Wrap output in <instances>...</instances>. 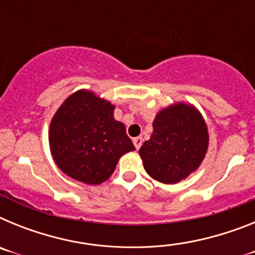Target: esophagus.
I'll list each match as a JSON object with an SVG mask.
<instances>
[{
  "instance_id": "obj_1",
  "label": "esophagus",
  "mask_w": 255,
  "mask_h": 255,
  "mask_svg": "<svg viewBox=\"0 0 255 255\" xmlns=\"http://www.w3.org/2000/svg\"><path fill=\"white\" fill-rule=\"evenodd\" d=\"M132 143H134L135 148H136V149H139V148L141 147V143H143V139H141L140 136H138V138H134V139H132Z\"/></svg>"
}]
</instances>
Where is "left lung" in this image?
<instances>
[{
	"label": "left lung",
	"mask_w": 255,
	"mask_h": 255,
	"mask_svg": "<svg viewBox=\"0 0 255 255\" xmlns=\"http://www.w3.org/2000/svg\"><path fill=\"white\" fill-rule=\"evenodd\" d=\"M208 128L190 103L177 102L155 115L150 139L139 149L152 179L176 184L197 171L208 150Z\"/></svg>",
	"instance_id": "left-lung-1"
}]
</instances>
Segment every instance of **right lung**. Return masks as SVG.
Returning a JSON list of instances; mask_svg holds the SVG:
<instances>
[{
	"instance_id": "right-lung-1",
	"label": "right lung",
	"mask_w": 255,
	"mask_h": 255,
	"mask_svg": "<svg viewBox=\"0 0 255 255\" xmlns=\"http://www.w3.org/2000/svg\"><path fill=\"white\" fill-rule=\"evenodd\" d=\"M114 111L111 102L87 89L69 96L58 107L49 124V149L67 176L88 185L102 184L121 155L135 150Z\"/></svg>"
}]
</instances>
